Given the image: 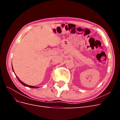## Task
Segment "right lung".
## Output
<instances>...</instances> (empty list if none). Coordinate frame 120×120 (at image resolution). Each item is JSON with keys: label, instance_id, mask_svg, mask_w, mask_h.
<instances>
[{"label": "right lung", "instance_id": "obj_1", "mask_svg": "<svg viewBox=\"0 0 120 120\" xmlns=\"http://www.w3.org/2000/svg\"><path fill=\"white\" fill-rule=\"evenodd\" d=\"M12 71H13L14 72V70H13V67H12ZM16 77L17 78V79L18 80H19V81L21 83V84H22V85H23L24 86H27V87H29V88H39V86H30V85H26V84H25V83H24V82H23L22 81H21L20 79H19L17 77V75H16Z\"/></svg>", "mask_w": 120, "mask_h": 120}]
</instances>
